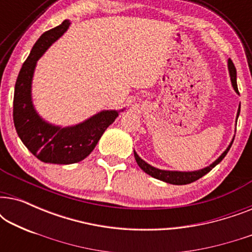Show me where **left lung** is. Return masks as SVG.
Returning a JSON list of instances; mask_svg holds the SVG:
<instances>
[{
    "instance_id": "obj_1",
    "label": "left lung",
    "mask_w": 252,
    "mask_h": 252,
    "mask_svg": "<svg viewBox=\"0 0 252 252\" xmlns=\"http://www.w3.org/2000/svg\"><path fill=\"white\" fill-rule=\"evenodd\" d=\"M228 70H229L230 81H232L233 88L235 89L236 93H239V89H237V84H236V68H235V66H234L233 62L230 60H228ZM240 109H241V105L239 106V110H237L236 120H237V118H239ZM234 137H235V136H234ZM233 141H234V139L232 140V142H230L228 148H227V149L221 154V156H220L216 161H213L211 165H209V166H206L205 168H202V170L192 171V172H179V171L159 170V168L151 166V165L146 163V161H144L143 159H141V158L139 157V155H137L135 151H134V157H135V160H136L137 165H139V166L142 168V170L146 172L147 174L151 175L153 178L158 179V180H161L164 182H167V184H171V185H188V184H191V182H194L196 180H198V179L202 178L203 175L209 173V172L211 171L212 168L216 166V165H218L220 161H221L223 158H225L227 153L229 151L230 147H232V144H233Z\"/></svg>"
}]
</instances>
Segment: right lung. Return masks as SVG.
<instances>
[{"label": "right lung", "instance_id": "obj_1", "mask_svg": "<svg viewBox=\"0 0 252 252\" xmlns=\"http://www.w3.org/2000/svg\"><path fill=\"white\" fill-rule=\"evenodd\" d=\"M68 26L70 22L64 20L39 37L20 68L15 86L13 124L17 134L27 149L43 163L73 164L85 159L119 113L104 110L75 126L60 127L44 122L34 109L31 88L36 62Z\"/></svg>", "mask_w": 252, "mask_h": 252}]
</instances>
